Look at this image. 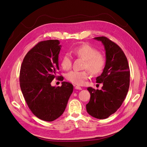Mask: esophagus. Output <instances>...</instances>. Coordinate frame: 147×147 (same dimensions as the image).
I'll return each instance as SVG.
<instances>
[{
    "instance_id": "obj_1",
    "label": "esophagus",
    "mask_w": 147,
    "mask_h": 147,
    "mask_svg": "<svg viewBox=\"0 0 147 147\" xmlns=\"http://www.w3.org/2000/svg\"><path fill=\"white\" fill-rule=\"evenodd\" d=\"M75 89H76V90H82V88L79 86H75Z\"/></svg>"
}]
</instances>
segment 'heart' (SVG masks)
I'll list each match as a JSON object with an SVG mask.
<instances>
[{
  "instance_id": "b5f03b06",
  "label": "heart",
  "mask_w": 147,
  "mask_h": 147,
  "mask_svg": "<svg viewBox=\"0 0 147 147\" xmlns=\"http://www.w3.org/2000/svg\"><path fill=\"white\" fill-rule=\"evenodd\" d=\"M73 52L78 57L85 60L84 68L88 69L93 75H97L102 72L106 65L105 57L99 53V50L89 44H83L75 47ZM72 57L66 53L61 60V65L65 70L72 67ZM90 74L88 70L83 71L73 70L66 74L65 78L71 83L77 85H82L90 78Z\"/></svg>"
}]
</instances>
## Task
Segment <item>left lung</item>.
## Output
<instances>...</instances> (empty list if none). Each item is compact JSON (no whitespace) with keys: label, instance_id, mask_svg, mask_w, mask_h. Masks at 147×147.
Listing matches in <instances>:
<instances>
[{"label":"left lung","instance_id":"1","mask_svg":"<svg viewBox=\"0 0 147 147\" xmlns=\"http://www.w3.org/2000/svg\"><path fill=\"white\" fill-rule=\"evenodd\" d=\"M94 39L103 43L106 65L96 78L97 83L103 84L101 90L87 88L91 97L86 107L91 116L105 119L116 112L124 100L129 88L130 70L126 56L117 44L104 36Z\"/></svg>","mask_w":147,"mask_h":147}]
</instances>
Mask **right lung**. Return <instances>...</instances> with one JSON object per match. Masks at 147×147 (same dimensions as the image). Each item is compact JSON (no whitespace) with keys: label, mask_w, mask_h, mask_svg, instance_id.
<instances>
[{"label":"right lung","mask_w":147,"mask_h":147,"mask_svg":"<svg viewBox=\"0 0 147 147\" xmlns=\"http://www.w3.org/2000/svg\"><path fill=\"white\" fill-rule=\"evenodd\" d=\"M61 46L58 40L42 41L25 56L22 63L20 83L24 98L32 113L45 121L61 116L73 92V85L62 82L61 86H52L59 70L58 57Z\"/></svg>","instance_id":"obj_1"}]
</instances>
